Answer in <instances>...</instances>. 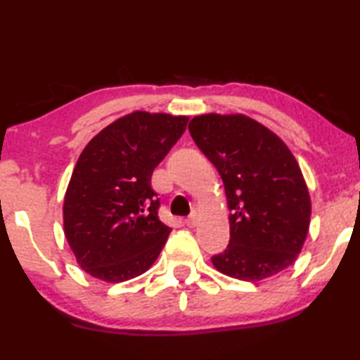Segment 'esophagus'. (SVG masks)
Instances as JSON below:
<instances>
[{
  "label": "esophagus",
  "mask_w": 360,
  "mask_h": 360,
  "mask_svg": "<svg viewBox=\"0 0 360 360\" xmlns=\"http://www.w3.org/2000/svg\"><path fill=\"white\" fill-rule=\"evenodd\" d=\"M195 224H197V217H195V214H191L186 219V225L191 226V229H192V226H195Z\"/></svg>",
  "instance_id": "obj_1"
}]
</instances>
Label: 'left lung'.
<instances>
[{
  "instance_id": "obj_1",
  "label": "left lung",
  "mask_w": 360,
  "mask_h": 360,
  "mask_svg": "<svg viewBox=\"0 0 360 360\" xmlns=\"http://www.w3.org/2000/svg\"><path fill=\"white\" fill-rule=\"evenodd\" d=\"M192 140L221 176L230 243L212 256L215 269L256 282L295 262L310 226L311 202L295 156L264 125L243 114H204Z\"/></svg>"
}]
</instances>
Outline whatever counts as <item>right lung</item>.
I'll return each instance as SVG.
<instances>
[{"label": "right lung", "instance_id": "right-lung-1", "mask_svg": "<svg viewBox=\"0 0 360 360\" xmlns=\"http://www.w3.org/2000/svg\"><path fill=\"white\" fill-rule=\"evenodd\" d=\"M186 115L136 110L81 151L63 200V229L78 264L105 282L143 274L171 229L158 219L151 174L184 134Z\"/></svg>", "mask_w": 360, "mask_h": 360}]
</instances>
